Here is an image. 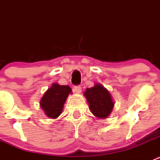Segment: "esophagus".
<instances>
[{
    "instance_id": "esophagus-1",
    "label": "esophagus",
    "mask_w": 160,
    "mask_h": 160,
    "mask_svg": "<svg viewBox=\"0 0 160 160\" xmlns=\"http://www.w3.org/2000/svg\"><path fill=\"white\" fill-rule=\"evenodd\" d=\"M81 90H82V88L80 86H76L74 87L73 88V91L77 93H80V92H81Z\"/></svg>"
}]
</instances>
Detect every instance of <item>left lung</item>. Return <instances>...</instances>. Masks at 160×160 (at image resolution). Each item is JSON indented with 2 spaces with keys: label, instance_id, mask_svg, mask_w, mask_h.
<instances>
[{
  "label": "left lung",
  "instance_id": "obj_1",
  "mask_svg": "<svg viewBox=\"0 0 160 160\" xmlns=\"http://www.w3.org/2000/svg\"><path fill=\"white\" fill-rule=\"evenodd\" d=\"M84 96L89 104L91 112L99 118H106L111 114L114 107L111 96L108 91L101 84L88 88Z\"/></svg>",
  "mask_w": 160,
  "mask_h": 160
}]
</instances>
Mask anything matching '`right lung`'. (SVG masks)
Instances as JSON below:
<instances>
[{"label": "right lung", "mask_w": 160, "mask_h": 160, "mask_svg": "<svg viewBox=\"0 0 160 160\" xmlns=\"http://www.w3.org/2000/svg\"><path fill=\"white\" fill-rule=\"evenodd\" d=\"M71 91L69 86H62L57 83H53L48 89L40 101L41 108L48 117L56 118L60 115L64 103Z\"/></svg>", "instance_id": "obj_1"}]
</instances>
